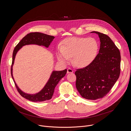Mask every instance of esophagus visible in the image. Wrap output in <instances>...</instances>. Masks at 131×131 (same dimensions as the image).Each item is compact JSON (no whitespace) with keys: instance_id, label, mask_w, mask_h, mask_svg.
Masks as SVG:
<instances>
[{"instance_id":"obj_1","label":"esophagus","mask_w":131,"mask_h":131,"mask_svg":"<svg viewBox=\"0 0 131 131\" xmlns=\"http://www.w3.org/2000/svg\"><path fill=\"white\" fill-rule=\"evenodd\" d=\"M73 70L72 69H71V68H68L67 69V73H72L73 72Z\"/></svg>"}]
</instances>
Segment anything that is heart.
<instances>
[{"label": "heart", "mask_w": 131, "mask_h": 131, "mask_svg": "<svg viewBox=\"0 0 131 131\" xmlns=\"http://www.w3.org/2000/svg\"><path fill=\"white\" fill-rule=\"evenodd\" d=\"M99 44L93 38L72 37L65 39L62 47H58V60L68 63L72 57V63L77 67H84L90 65L95 58Z\"/></svg>", "instance_id": "1"}]
</instances>
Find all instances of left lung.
I'll list each match as a JSON object with an SVG mask.
<instances>
[{
  "label": "left lung",
  "instance_id": "8db88e82",
  "mask_svg": "<svg viewBox=\"0 0 131 131\" xmlns=\"http://www.w3.org/2000/svg\"><path fill=\"white\" fill-rule=\"evenodd\" d=\"M99 35V53L88 66L77 69L76 88L81 96L89 100L103 98L113 87L120 73L121 55L118 48L107 35Z\"/></svg>",
  "mask_w": 131,
  "mask_h": 131
}]
</instances>
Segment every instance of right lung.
<instances>
[{"instance_id":"add662e5","label":"right lung","mask_w":131,"mask_h":131,"mask_svg":"<svg viewBox=\"0 0 131 131\" xmlns=\"http://www.w3.org/2000/svg\"><path fill=\"white\" fill-rule=\"evenodd\" d=\"M55 37L53 36L48 35L45 34L35 32H30L26 35L15 47L12 55V63L11 68L12 78L14 82L17 91L24 98L34 102H41L51 99L54 91V89L58 84L61 79L63 78L67 72V69L61 71H53L49 79L43 88L38 93L36 94H30L23 92L18 87L14 81L12 74V67L14 64L16 54L18 51L22 47L29 45H37L38 46H45L48 48Z\"/></svg>"}]
</instances>
